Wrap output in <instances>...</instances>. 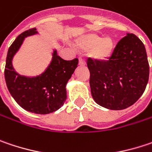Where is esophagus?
I'll list each match as a JSON object with an SVG mask.
<instances>
[{
    "label": "esophagus",
    "instance_id": "obj_1",
    "mask_svg": "<svg viewBox=\"0 0 152 152\" xmlns=\"http://www.w3.org/2000/svg\"><path fill=\"white\" fill-rule=\"evenodd\" d=\"M86 61L83 60L82 58H80V59H79V65H80V66H86Z\"/></svg>",
    "mask_w": 152,
    "mask_h": 152
}]
</instances>
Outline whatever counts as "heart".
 Returning a JSON list of instances; mask_svg holds the SVG:
<instances>
[{
	"mask_svg": "<svg viewBox=\"0 0 152 152\" xmlns=\"http://www.w3.org/2000/svg\"><path fill=\"white\" fill-rule=\"evenodd\" d=\"M75 46L80 50L88 51L92 59L98 61L108 60L114 51V42L110 37H104L89 33L83 34L75 40Z\"/></svg>",
	"mask_w": 152,
	"mask_h": 152,
	"instance_id": "heart-1",
	"label": "heart"
}]
</instances>
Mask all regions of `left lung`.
<instances>
[{
    "label": "left lung",
    "mask_w": 152,
    "mask_h": 152,
    "mask_svg": "<svg viewBox=\"0 0 152 152\" xmlns=\"http://www.w3.org/2000/svg\"><path fill=\"white\" fill-rule=\"evenodd\" d=\"M94 101L110 110L132 105L144 93L149 80V63L143 42L127 34L107 61L87 60Z\"/></svg>",
    "instance_id": "8db88e82"
}]
</instances>
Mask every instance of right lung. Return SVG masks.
Segmentation results:
<instances>
[{
  "mask_svg": "<svg viewBox=\"0 0 152 152\" xmlns=\"http://www.w3.org/2000/svg\"><path fill=\"white\" fill-rule=\"evenodd\" d=\"M37 34L36 28H32L15 39L7 51L4 74L7 89L20 106L33 113L48 114L59 110L65 103L66 86L79 60H63L54 49L50 64L41 74L34 77L19 74L13 66L14 56L25 38Z\"/></svg>",
  "mask_w": 152,
  "mask_h": 152,
  "instance_id": "obj_1",
  "label": "right lung"
}]
</instances>
